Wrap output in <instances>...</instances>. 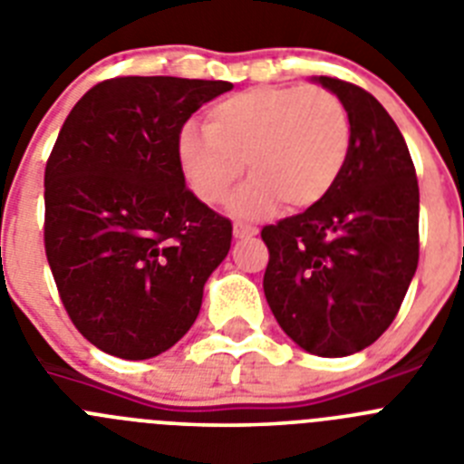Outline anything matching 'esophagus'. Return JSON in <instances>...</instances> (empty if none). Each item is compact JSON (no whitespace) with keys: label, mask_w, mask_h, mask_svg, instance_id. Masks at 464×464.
Here are the masks:
<instances>
[{"label":"esophagus","mask_w":464,"mask_h":464,"mask_svg":"<svg viewBox=\"0 0 464 464\" xmlns=\"http://www.w3.org/2000/svg\"><path fill=\"white\" fill-rule=\"evenodd\" d=\"M235 239H251V237L257 235V229L251 227V225H244V223H235Z\"/></svg>","instance_id":"obj_1"}]
</instances>
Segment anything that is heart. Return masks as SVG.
Returning a JSON list of instances; mask_svg holds the SVG:
<instances>
[{
  "mask_svg": "<svg viewBox=\"0 0 464 464\" xmlns=\"http://www.w3.org/2000/svg\"><path fill=\"white\" fill-rule=\"evenodd\" d=\"M351 150L346 106L325 88H251L213 104L207 132H179V162L195 195L227 202L244 176H253L232 202L237 218L260 220L276 211L309 208L337 186Z\"/></svg>",
  "mask_w": 464,
  "mask_h": 464,
  "instance_id": "obj_1",
  "label": "heart"
}]
</instances>
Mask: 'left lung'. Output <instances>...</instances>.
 <instances>
[{
    "mask_svg": "<svg viewBox=\"0 0 464 464\" xmlns=\"http://www.w3.org/2000/svg\"><path fill=\"white\" fill-rule=\"evenodd\" d=\"M311 81L346 106L351 150L325 199L262 229V288L299 348L346 358L388 330L416 274L418 181L407 141L376 97L330 76Z\"/></svg>",
    "mask_w": 464,
    "mask_h": 464,
    "instance_id": "8db88e82",
    "label": "left lung"
}]
</instances>
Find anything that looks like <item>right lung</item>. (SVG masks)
Segmentation results:
<instances>
[{"label":"right lung","instance_id":"1","mask_svg":"<svg viewBox=\"0 0 464 464\" xmlns=\"http://www.w3.org/2000/svg\"><path fill=\"white\" fill-rule=\"evenodd\" d=\"M227 81L122 76L76 102L44 176L46 257L90 343L149 360L195 323L232 223L186 188L179 132Z\"/></svg>","mask_w":464,"mask_h":464}]
</instances>
